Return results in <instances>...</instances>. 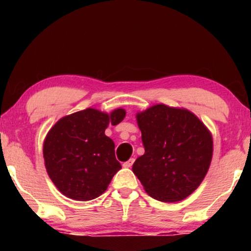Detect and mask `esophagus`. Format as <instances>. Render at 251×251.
Returning <instances> with one entry per match:
<instances>
[{"label": "esophagus", "mask_w": 251, "mask_h": 251, "mask_svg": "<svg viewBox=\"0 0 251 251\" xmlns=\"http://www.w3.org/2000/svg\"><path fill=\"white\" fill-rule=\"evenodd\" d=\"M133 163H134V159H133V158H131V159L127 160V162L124 163L123 166H124V168H127L128 169V168H131L132 165H133Z\"/></svg>", "instance_id": "esophagus-1"}]
</instances>
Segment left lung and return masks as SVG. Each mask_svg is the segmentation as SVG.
Segmentation results:
<instances>
[{
    "mask_svg": "<svg viewBox=\"0 0 251 251\" xmlns=\"http://www.w3.org/2000/svg\"><path fill=\"white\" fill-rule=\"evenodd\" d=\"M145 153L132 171L160 201H183L208 174L214 152L209 128L189 109L157 103L135 114Z\"/></svg>",
    "mask_w": 251,
    "mask_h": 251,
    "instance_id": "8db88e82",
    "label": "left lung"
}]
</instances>
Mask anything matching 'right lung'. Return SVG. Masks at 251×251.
Returning <instances> with one entry per match:
<instances>
[{
	"label": "right lung",
	"mask_w": 251,
	"mask_h": 251,
	"mask_svg": "<svg viewBox=\"0 0 251 251\" xmlns=\"http://www.w3.org/2000/svg\"><path fill=\"white\" fill-rule=\"evenodd\" d=\"M124 108L111 113L86 108L57 120L43 142L47 174L66 197L91 201L102 195L122 169L114 154V143L105 134L109 124L118 125Z\"/></svg>",
	"instance_id": "add662e5"
}]
</instances>
